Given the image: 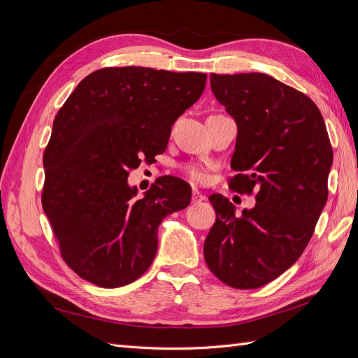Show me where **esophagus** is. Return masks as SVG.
Returning <instances> with one entry per match:
<instances>
[{
    "label": "esophagus",
    "mask_w": 358,
    "mask_h": 358,
    "mask_svg": "<svg viewBox=\"0 0 358 358\" xmlns=\"http://www.w3.org/2000/svg\"><path fill=\"white\" fill-rule=\"evenodd\" d=\"M201 201H206V196H203V194H201L200 191L194 189V191H192V203H194V204H199V203H201Z\"/></svg>",
    "instance_id": "34e87169"
}]
</instances>
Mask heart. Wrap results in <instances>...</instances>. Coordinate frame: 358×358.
<instances>
[{
    "instance_id": "heart-1",
    "label": "heart",
    "mask_w": 358,
    "mask_h": 358,
    "mask_svg": "<svg viewBox=\"0 0 358 358\" xmlns=\"http://www.w3.org/2000/svg\"><path fill=\"white\" fill-rule=\"evenodd\" d=\"M183 171L187 173V176L192 182H204L206 180V171L199 164H187L185 167H183Z\"/></svg>"
}]
</instances>
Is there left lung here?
I'll return each mask as SVG.
<instances>
[{
	"label": "left lung",
	"instance_id": "left-lung-1",
	"mask_svg": "<svg viewBox=\"0 0 358 358\" xmlns=\"http://www.w3.org/2000/svg\"><path fill=\"white\" fill-rule=\"evenodd\" d=\"M210 88L237 125L230 187L258 189L252 209L236 216L212 194L216 221L204 259L224 284L259 288L294 264L327 203L333 149L326 124L309 96L264 73L210 74Z\"/></svg>",
	"mask_w": 358,
	"mask_h": 358
}]
</instances>
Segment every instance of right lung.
I'll return each mask as SVG.
<instances>
[{"label": "right lung", "instance_id": "right-lung-1", "mask_svg": "<svg viewBox=\"0 0 358 358\" xmlns=\"http://www.w3.org/2000/svg\"><path fill=\"white\" fill-rule=\"evenodd\" d=\"M204 73L101 69L76 86L55 116L43 157V210L62 258L96 287L134 282L152 264L158 227L185 209L191 187L159 178L142 199L128 171L164 152L171 127L196 103Z\"/></svg>", "mask_w": 358, "mask_h": 358}]
</instances>
